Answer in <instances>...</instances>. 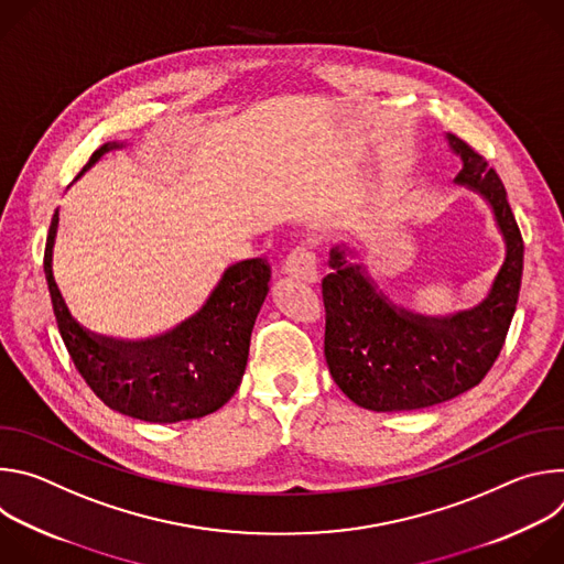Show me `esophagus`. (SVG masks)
Masks as SVG:
<instances>
[{
	"mask_svg": "<svg viewBox=\"0 0 564 564\" xmlns=\"http://www.w3.org/2000/svg\"><path fill=\"white\" fill-rule=\"evenodd\" d=\"M285 274H290L296 281L303 283H314L316 276V257L307 250V248H296L290 252V257L285 259Z\"/></svg>",
	"mask_w": 564,
	"mask_h": 564,
	"instance_id": "obj_1",
	"label": "esophagus"
}]
</instances>
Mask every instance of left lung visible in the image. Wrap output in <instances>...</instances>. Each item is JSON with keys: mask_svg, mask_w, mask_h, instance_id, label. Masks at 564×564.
Returning <instances> with one entry per match:
<instances>
[{"mask_svg": "<svg viewBox=\"0 0 564 564\" xmlns=\"http://www.w3.org/2000/svg\"><path fill=\"white\" fill-rule=\"evenodd\" d=\"M446 138L462 158L455 183L489 203L505 236L507 259L479 305L426 316L390 303L364 265L350 261L348 248L330 250L333 272L321 283L326 361L335 383L368 411L426 409L477 386L496 364L518 305L524 243L507 189L470 144L453 133Z\"/></svg>", "mask_w": 564, "mask_h": 564, "instance_id": "left-lung-1", "label": "left lung"}]
</instances>
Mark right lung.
Wrapping results in <instances>:
<instances>
[{
	"instance_id": "1",
	"label": "right lung",
	"mask_w": 564,
	"mask_h": 564,
	"mask_svg": "<svg viewBox=\"0 0 564 564\" xmlns=\"http://www.w3.org/2000/svg\"><path fill=\"white\" fill-rule=\"evenodd\" d=\"M120 142L94 151L89 167ZM51 218L44 274L62 341L83 379L111 411L151 424H176L205 417L225 406L243 379L250 337L270 290L272 270L263 259L240 261L225 270L207 303L181 326L149 339H113L89 333L70 316L53 279Z\"/></svg>"
}]
</instances>
